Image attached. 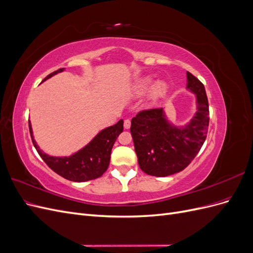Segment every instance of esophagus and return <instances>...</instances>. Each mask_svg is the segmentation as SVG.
I'll return each mask as SVG.
<instances>
[{
  "instance_id": "1",
  "label": "esophagus",
  "mask_w": 253,
  "mask_h": 253,
  "mask_svg": "<svg viewBox=\"0 0 253 253\" xmlns=\"http://www.w3.org/2000/svg\"><path fill=\"white\" fill-rule=\"evenodd\" d=\"M125 128H126V129H128L129 127H131V121H129V119H126L125 120Z\"/></svg>"
}]
</instances>
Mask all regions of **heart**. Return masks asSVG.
Wrapping results in <instances>:
<instances>
[{"label":"heart","instance_id":"1","mask_svg":"<svg viewBox=\"0 0 253 253\" xmlns=\"http://www.w3.org/2000/svg\"><path fill=\"white\" fill-rule=\"evenodd\" d=\"M153 83H154V79L150 77V76L137 80L132 87L133 95L135 97H141L145 95V93H147V91L152 87ZM152 87V88L150 90V98L152 100H158V99L163 98L164 96H166L168 91V84L163 80L155 82V85Z\"/></svg>","mask_w":253,"mask_h":253}]
</instances>
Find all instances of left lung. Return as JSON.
Returning <instances> with one entry per match:
<instances>
[{
  "mask_svg": "<svg viewBox=\"0 0 253 253\" xmlns=\"http://www.w3.org/2000/svg\"><path fill=\"white\" fill-rule=\"evenodd\" d=\"M187 90L195 96L196 111L187 124L176 126L165 108L143 111L131 121V134L140 169L165 177L182 171L204 144L209 126V105L204 84L187 72Z\"/></svg>",
  "mask_w": 253,
  "mask_h": 253,
  "instance_id": "8db88e82",
  "label": "left lung"
}]
</instances>
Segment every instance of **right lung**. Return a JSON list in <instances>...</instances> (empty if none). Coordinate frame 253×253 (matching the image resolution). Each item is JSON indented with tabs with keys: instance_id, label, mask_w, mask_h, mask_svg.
Listing matches in <instances>:
<instances>
[{
	"instance_id": "1",
	"label": "right lung",
	"mask_w": 253,
	"mask_h": 253,
	"mask_svg": "<svg viewBox=\"0 0 253 253\" xmlns=\"http://www.w3.org/2000/svg\"><path fill=\"white\" fill-rule=\"evenodd\" d=\"M65 68L49 74L43 81L51 78ZM124 131V120L116 125L101 129L93 139L79 151L70 156H51L44 153L35 140L32 124L29 121V132L36 150L46 165L62 177L77 182H83L100 177L110 165L112 148L119 134Z\"/></svg>"
}]
</instances>
